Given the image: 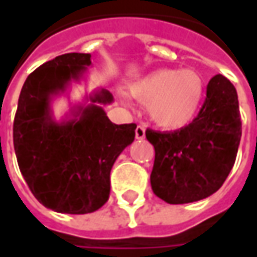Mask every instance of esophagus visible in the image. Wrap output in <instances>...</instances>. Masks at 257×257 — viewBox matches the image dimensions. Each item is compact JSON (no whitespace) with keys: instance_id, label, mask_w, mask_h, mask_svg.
Returning a JSON list of instances; mask_svg holds the SVG:
<instances>
[{"instance_id":"34e87169","label":"esophagus","mask_w":257,"mask_h":257,"mask_svg":"<svg viewBox=\"0 0 257 257\" xmlns=\"http://www.w3.org/2000/svg\"><path fill=\"white\" fill-rule=\"evenodd\" d=\"M135 135H136V139H145L146 138V129L145 126H142V125H139L138 128H136V131H135Z\"/></svg>"}]
</instances>
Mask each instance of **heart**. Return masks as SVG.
I'll return each instance as SVG.
<instances>
[{
	"mask_svg": "<svg viewBox=\"0 0 257 257\" xmlns=\"http://www.w3.org/2000/svg\"><path fill=\"white\" fill-rule=\"evenodd\" d=\"M131 95L147 104L153 122L180 129L197 117L205 93L204 78L191 68H158L129 85Z\"/></svg>",
	"mask_w": 257,
	"mask_h": 257,
	"instance_id": "1",
	"label": "heart"
}]
</instances>
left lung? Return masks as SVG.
<instances>
[{"mask_svg":"<svg viewBox=\"0 0 257 257\" xmlns=\"http://www.w3.org/2000/svg\"><path fill=\"white\" fill-rule=\"evenodd\" d=\"M241 117L234 85L221 74L210 79L198 115L173 132L146 131L156 158L151 189L168 204L209 197L228 176L241 140Z\"/></svg>","mask_w":257,"mask_h":257,"instance_id":"left-lung-1","label":"left lung"}]
</instances>
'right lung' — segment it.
Masks as SVG:
<instances>
[{
	"label": "right lung",
	"instance_id": "add662e5",
	"mask_svg": "<svg viewBox=\"0 0 257 257\" xmlns=\"http://www.w3.org/2000/svg\"><path fill=\"white\" fill-rule=\"evenodd\" d=\"M89 53H66L27 77L14 122V147L20 172L40 202L59 213L84 215L106 204L110 172L135 140L136 123H112L103 107L114 97L96 89L56 119L53 100L85 79Z\"/></svg>",
	"mask_w": 257,
	"mask_h": 257
}]
</instances>
